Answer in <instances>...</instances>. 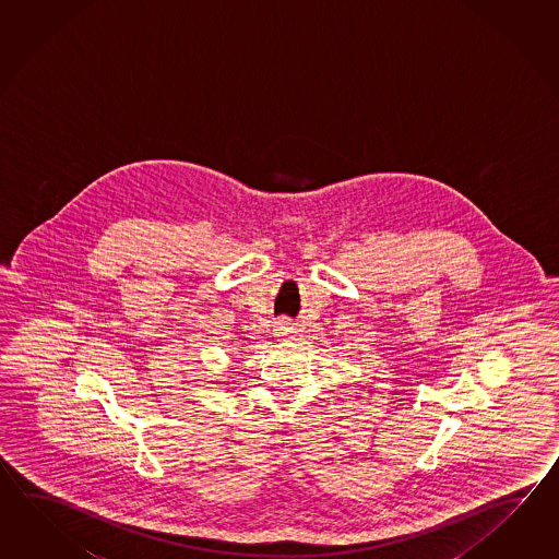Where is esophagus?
Segmentation results:
<instances>
[{"label":"esophagus","mask_w":559,"mask_h":559,"mask_svg":"<svg viewBox=\"0 0 559 559\" xmlns=\"http://www.w3.org/2000/svg\"><path fill=\"white\" fill-rule=\"evenodd\" d=\"M274 332L277 340H287L294 333V325L289 321L282 320L275 325Z\"/></svg>","instance_id":"obj_1"}]
</instances>
